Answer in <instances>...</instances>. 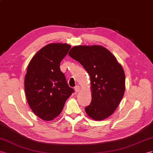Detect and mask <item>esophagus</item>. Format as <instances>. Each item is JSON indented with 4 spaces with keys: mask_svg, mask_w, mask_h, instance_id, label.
<instances>
[{
    "mask_svg": "<svg viewBox=\"0 0 153 153\" xmlns=\"http://www.w3.org/2000/svg\"><path fill=\"white\" fill-rule=\"evenodd\" d=\"M74 90H75V91L76 93H78L79 92V91L81 90V88H80V86H76L75 88H74Z\"/></svg>",
    "mask_w": 153,
    "mask_h": 153,
    "instance_id": "obj_1",
    "label": "esophagus"
}]
</instances>
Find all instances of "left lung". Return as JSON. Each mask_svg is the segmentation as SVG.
Returning a JSON list of instances; mask_svg holds the SVG:
<instances>
[{
    "label": "left lung",
    "mask_w": 153,
    "mask_h": 153,
    "mask_svg": "<svg viewBox=\"0 0 153 153\" xmlns=\"http://www.w3.org/2000/svg\"><path fill=\"white\" fill-rule=\"evenodd\" d=\"M68 55L79 62L90 77L91 101L85 111L102 120L116 110L125 91V74L115 56L102 45H76Z\"/></svg>",
    "instance_id": "left-lung-1"
}]
</instances>
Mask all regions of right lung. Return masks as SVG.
<instances>
[{
	"mask_svg": "<svg viewBox=\"0 0 153 153\" xmlns=\"http://www.w3.org/2000/svg\"><path fill=\"white\" fill-rule=\"evenodd\" d=\"M71 47L67 43H49L38 51L28 65L24 79L26 99L34 114L43 120L57 117L74 91L59 68Z\"/></svg>",
	"mask_w": 153,
	"mask_h": 153,
	"instance_id": "right-lung-1",
	"label": "right lung"
}]
</instances>
